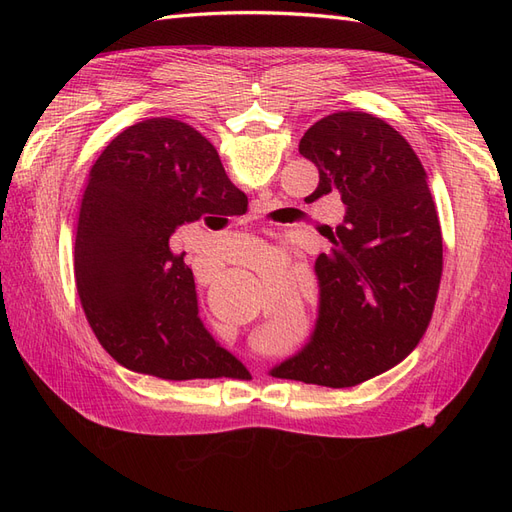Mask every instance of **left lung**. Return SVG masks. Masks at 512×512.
Wrapping results in <instances>:
<instances>
[{
    "mask_svg": "<svg viewBox=\"0 0 512 512\" xmlns=\"http://www.w3.org/2000/svg\"><path fill=\"white\" fill-rule=\"evenodd\" d=\"M299 151L320 175L307 198L335 192L346 213L324 232L331 252L316 258L309 342L271 376L344 389L391 369L421 342L442 275L440 220L421 160L374 115L324 117Z\"/></svg>",
    "mask_w": 512,
    "mask_h": 512,
    "instance_id": "left-lung-1",
    "label": "left lung"
}]
</instances>
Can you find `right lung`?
Listing matches in <instances>:
<instances>
[{"mask_svg":"<svg viewBox=\"0 0 512 512\" xmlns=\"http://www.w3.org/2000/svg\"><path fill=\"white\" fill-rule=\"evenodd\" d=\"M245 194L192 126L145 119L113 138L89 173L74 243L76 288L104 350L164 380L252 378L198 316L192 269L170 237L211 215H239Z\"/></svg>","mask_w":512,"mask_h":512,"instance_id":"1","label":"right lung"}]
</instances>
